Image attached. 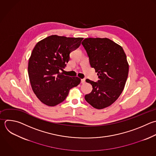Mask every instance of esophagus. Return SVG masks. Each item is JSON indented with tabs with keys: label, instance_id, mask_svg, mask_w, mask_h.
Wrapping results in <instances>:
<instances>
[{
	"label": "esophagus",
	"instance_id": "obj_1",
	"mask_svg": "<svg viewBox=\"0 0 156 156\" xmlns=\"http://www.w3.org/2000/svg\"><path fill=\"white\" fill-rule=\"evenodd\" d=\"M85 82V79H81V83H84Z\"/></svg>",
	"mask_w": 156,
	"mask_h": 156
}]
</instances>
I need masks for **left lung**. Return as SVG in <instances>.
<instances>
[{
	"instance_id": "left-lung-1",
	"label": "left lung",
	"mask_w": 156,
	"mask_h": 156,
	"mask_svg": "<svg viewBox=\"0 0 156 156\" xmlns=\"http://www.w3.org/2000/svg\"><path fill=\"white\" fill-rule=\"evenodd\" d=\"M82 44L99 78L98 82L86 79L93 90L85 99L95 108H106L119 98L124 88L129 73L126 55L121 46L107 38H85Z\"/></svg>"
}]
</instances>
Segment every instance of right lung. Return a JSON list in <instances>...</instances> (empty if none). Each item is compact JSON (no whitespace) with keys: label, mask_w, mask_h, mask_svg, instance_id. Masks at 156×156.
Listing matches in <instances>:
<instances>
[{"label":"right lung","mask_w":156,"mask_h":156,"mask_svg":"<svg viewBox=\"0 0 156 156\" xmlns=\"http://www.w3.org/2000/svg\"><path fill=\"white\" fill-rule=\"evenodd\" d=\"M83 39L54 35L40 41L34 47L28 63L29 77L33 91L45 105L55 106L62 102L69 90L80 83L79 77H70L60 71Z\"/></svg>","instance_id":"add662e5"}]
</instances>
